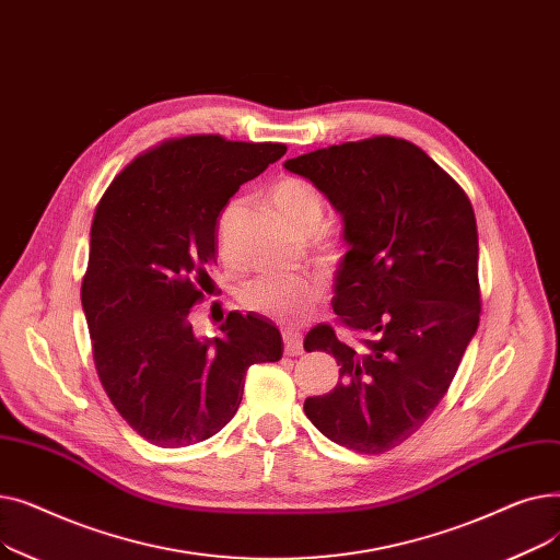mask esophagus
<instances>
[{
    "mask_svg": "<svg viewBox=\"0 0 560 560\" xmlns=\"http://www.w3.org/2000/svg\"><path fill=\"white\" fill-rule=\"evenodd\" d=\"M283 349L288 357H300L304 351V340L300 336V331H292V329H283Z\"/></svg>",
    "mask_w": 560,
    "mask_h": 560,
    "instance_id": "esophagus-1",
    "label": "esophagus"
}]
</instances>
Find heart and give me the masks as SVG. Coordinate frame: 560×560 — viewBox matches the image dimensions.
I'll use <instances>...</instances> for the list:
<instances>
[{"label":"heart","instance_id":"1","mask_svg":"<svg viewBox=\"0 0 560 560\" xmlns=\"http://www.w3.org/2000/svg\"><path fill=\"white\" fill-rule=\"evenodd\" d=\"M272 201L283 222L298 235H313L325 224V199L315 186L304 179L285 176L272 188ZM233 209L235 203H229L224 209L220 218V235H224ZM317 258L325 268H336L342 258L340 243L327 241L319 247ZM322 292H325V285L313 275L260 277L247 281L238 298L247 311L260 317L281 322V325H298L311 315L315 304L322 300Z\"/></svg>","mask_w":560,"mask_h":560}]
</instances>
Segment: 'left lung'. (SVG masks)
Listing matches in <instances>:
<instances>
[{
	"instance_id": "8db88e82",
	"label": "left lung",
	"mask_w": 560,
	"mask_h": 560,
	"mask_svg": "<svg viewBox=\"0 0 560 560\" xmlns=\"http://www.w3.org/2000/svg\"><path fill=\"white\" fill-rule=\"evenodd\" d=\"M342 215L349 252L334 313L351 338L317 325L304 347L334 354L338 386L304 401L334 443L384 454L445 397L481 315L472 203L418 144L374 136L290 159Z\"/></svg>"
}]
</instances>
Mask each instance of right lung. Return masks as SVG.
<instances>
[{"label":"right lung","instance_id":"right-lung-1","mask_svg":"<svg viewBox=\"0 0 560 560\" xmlns=\"http://www.w3.org/2000/svg\"><path fill=\"white\" fill-rule=\"evenodd\" d=\"M283 154L281 142L170 138L133 159L97 203L81 304L102 386L147 443L215 435L241 406L249 365L283 357L268 317L231 311L215 338L190 325L211 283L220 211Z\"/></svg>","mask_w":560,"mask_h":560}]
</instances>
